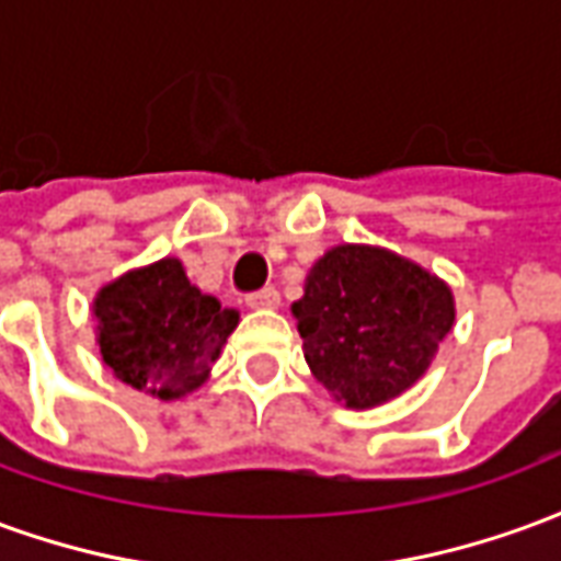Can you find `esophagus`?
Instances as JSON below:
<instances>
[{
  "label": "esophagus",
  "instance_id": "esophagus-1",
  "mask_svg": "<svg viewBox=\"0 0 561 561\" xmlns=\"http://www.w3.org/2000/svg\"><path fill=\"white\" fill-rule=\"evenodd\" d=\"M245 306H252V309H276L279 306V291L267 285V288H261V291H252L245 297Z\"/></svg>",
  "mask_w": 561,
  "mask_h": 561
}]
</instances>
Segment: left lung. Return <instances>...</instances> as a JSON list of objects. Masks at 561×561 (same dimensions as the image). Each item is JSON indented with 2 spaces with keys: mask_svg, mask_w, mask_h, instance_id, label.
<instances>
[{
  "mask_svg": "<svg viewBox=\"0 0 561 561\" xmlns=\"http://www.w3.org/2000/svg\"><path fill=\"white\" fill-rule=\"evenodd\" d=\"M309 369L348 409L400 397L454 328V297L433 273L369 245H336L291 306Z\"/></svg>",
  "mask_w": 561,
  "mask_h": 561,
  "instance_id": "1",
  "label": "left lung"
}]
</instances>
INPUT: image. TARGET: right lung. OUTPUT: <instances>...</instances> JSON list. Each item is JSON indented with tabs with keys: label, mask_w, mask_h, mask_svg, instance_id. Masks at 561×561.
<instances>
[{
	"label": "right lung",
	"mask_w": 561,
	"mask_h": 561,
	"mask_svg": "<svg viewBox=\"0 0 561 561\" xmlns=\"http://www.w3.org/2000/svg\"><path fill=\"white\" fill-rule=\"evenodd\" d=\"M99 348L119 381L159 400L204 385L240 316L185 279L176 257L126 273L95 297Z\"/></svg>",
	"instance_id": "obj_1"
}]
</instances>
